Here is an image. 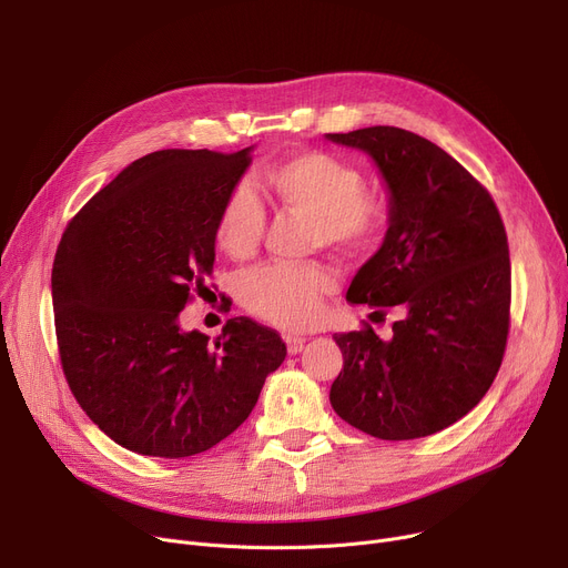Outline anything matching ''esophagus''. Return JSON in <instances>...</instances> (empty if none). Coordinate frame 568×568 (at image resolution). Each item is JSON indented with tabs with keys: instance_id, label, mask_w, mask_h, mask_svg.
<instances>
[{
	"instance_id": "obj_1",
	"label": "esophagus",
	"mask_w": 568,
	"mask_h": 568,
	"mask_svg": "<svg viewBox=\"0 0 568 568\" xmlns=\"http://www.w3.org/2000/svg\"><path fill=\"white\" fill-rule=\"evenodd\" d=\"M285 345H287V352L290 354H296V352H302L304 349V345H306V338L304 336H285Z\"/></svg>"
}]
</instances>
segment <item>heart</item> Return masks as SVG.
Masks as SVG:
<instances>
[{"label": "heart", "mask_w": 568, "mask_h": 568, "mask_svg": "<svg viewBox=\"0 0 568 568\" xmlns=\"http://www.w3.org/2000/svg\"><path fill=\"white\" fill-rule=\"evenodd\" d=\"M264 182L287 212L313 221L315 244L362 253L375 248L392 223V202L366 189V179L341 156L329 152L294 154L264 170ZM264 206L248 184H236L225 195L214 242L232 260L251 257L264 232ZM334 290V276L322 264H266L239 283V300L255 317L281 329H304L320 315L324 294Z\"/></svg>", "instance_id": "1"}]
</instances>
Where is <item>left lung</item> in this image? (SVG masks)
I'll return each instance as SVG.
<instances>
[{
  "mask_svg": "<svg viewBox=\"0 0 568 568\" xmlns=\"http://www.w3.org/2000/svg\"><path fill=\"white\" fill-rule=\"evenodd\" d=\"M379 168L392 223L356 272L349 304L398 320L382 341L336 334L343 368L332 407L377 439H414L449 428L479 405L501 366L511 322L509 242L495 200L430 140L396 126L326 133Z\"/></svg>",
  "mask_w": 568,
  "mask_h": 568,
  "instance_id": "obj_1",
  "label": "left lung"
}]
</instances>
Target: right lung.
<instances>
[{
	"instance_id": "obj_1",
	"label": "right lung",
	"mask_w": 568,
	"mask_h": 568,
	"mask_svg": "<svg viewBox=\"0 0 568 568\" xmlns=\"http://www.w3.org/2000/svg\"><path fill=\"white\" fill-rule=\"evenodd\" d=\"M251 149H163L119 172L67 225L52 264L54 332L80 407L124 449L186 458L253 412L281 336L234 317L214 345L179 313L212 274L216 214Z\"/></svg>"
}]
</instances>
